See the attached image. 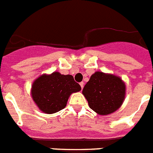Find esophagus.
<instances>
[{
  "label": "esophagus",
  "instance_id": "1",
  "mask_svg": "<svg viewBox=\"0 0 153 153\" xmlns=\"http://www.w3.org/2000/svg\"><path fill=\"white\" fill-rule=\"evenodd\" d=\"M80 85H81V88H82V89H83V87H84V82H80Z\"/></svg>",
  "mask_w": 153,
  "mask_h": 153
}]
</instances>
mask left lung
I'll return each instance as SVG.
<instances>
[{"label":"left lung","instance_id":"8db88e82","mask_svg":"<svg viewBox=\"0 0 153 153\" xmlns=\"http://www.w3.org/2000/svg\"><path fill=\"white\" fill-rule=\"evenodd\" d=\"M89 108L106 115L120 108L125 99L126 85L120 77L96 71L82 89Z\"/></svg>","mask_w":153,"mask_h":153}]
</instances>
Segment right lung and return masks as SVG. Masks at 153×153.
<instances>
[{"instance_id":"add662e5","label":"right lung","mask_w":153,"mask_h":153,"mask_svg":"<svg viewBox=\"0 0 153 153\" xmlns=\"http://www.w3.org/2000/svg\"><path fill=\"white\" fill-rule=\"evenodd\" d=\"M80 90V85L74 82L72 75L55 71L35 79L31 87V96L42 112L53 114L64 109L71 94Z\"/></svg>"}]
</instances>
